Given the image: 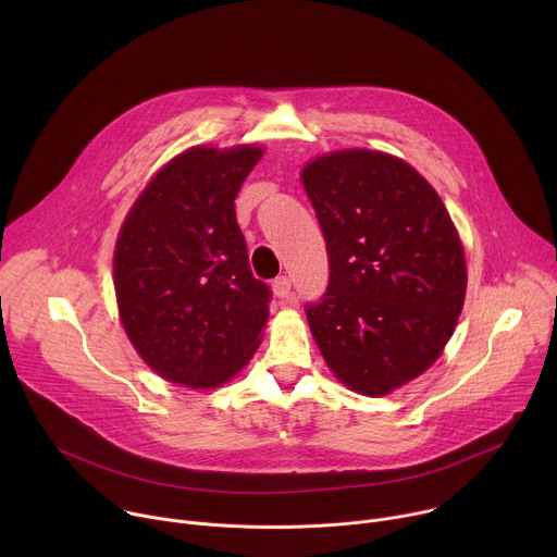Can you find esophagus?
I'll use <instances>...</instances> for the list:
<instances>
[{
	"label": "esophagus",
	"instance_id": "1",
	"mask_svg": "<svg viewBox=\"0 0 557 557\" xmlns=\"http://www.w3.org/2000/svg\"><path fill=\"white\" fill-rule=\"evenodd\" d=\"M273 293L275 297H280L282 301H290L293 299V290H290V277L280 275L273 280Z\"/></svg>",
	"mask_w": 557,
	"mask_h": 557
}]
</instances>
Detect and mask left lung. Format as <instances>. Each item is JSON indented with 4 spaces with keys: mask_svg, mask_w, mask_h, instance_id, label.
<instances>
[{
    "mask_svg": "<svg viewBox=\"0 0 557 557\" xmlns=\"http://www.w3.org/2000/svg\"><path fill=\"white\" fill-rule=\"evenodd\" d=\"M329 251V288L306 320L350 389L383 396L425 372L449 342L467 269L432 185L401 158L344 149L301 170Z\"/></svg>",
    "mask_w": 557,
    "mask_h": 557,
    "instance_id": "obj_1",
    "label": "left lung"
}]
</instances>
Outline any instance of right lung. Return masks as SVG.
Masks as SVG:
<instances>
[{
	"instance_id": "1",
	"label": "right lung",
	"mask_w": 557,
	"mask_h": 557,
	"mask_svg": "<svg viewBox=\"0 0 557 557\" xmlns=\"http://www.w3.org/2000/svg\"><path fill=\"white\" fill-rule=\"evenodd\" d=\"M262 147H191L129 209L114 251L123 329L168 381L215 387L247 366L269 320L271 288L253 277L235 196Z\"/></svg>"
}]
</instances>
